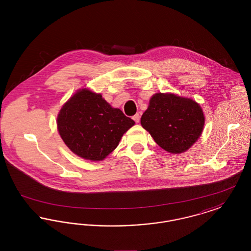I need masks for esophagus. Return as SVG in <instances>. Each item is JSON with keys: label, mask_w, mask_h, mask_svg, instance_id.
<instances>
[{"label": "esophagus", "mask_w": 251, "mask_h": 251, "mask_svg": "<svg viewBox=\"0 0 251 251\" xmlns=\"http://www.w3.org/2000/svg\"><path fill=\"white\" fill-rule=\"evenodd\" d=\"M132 120L135 121V123H138L140 121V115L139 114H135L133 117H132Z\"/></svg>", "instance_id": "34e87169"}]
</instances>
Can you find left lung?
<instances>
[{"mask_svg":"<svg viewBox=\"0 0 251 251\" xmlns=\"http://www.w3.org/2000/svg\"><path fill=\"white\" fill-rule=\"evenodd\" d=\"M141 125L162 149L180 153L199 139L204 115L200 104L191 99L157 93L142 115Z\"/></svg>","mask_w":251,"mask_h":251,"instance_id":"8db88e82","label":"left lung"}]
</instances>
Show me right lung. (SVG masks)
<instances>
[{
  "label": "right lung",
  "instance_id": "add662e5",
  "mask_svg": "<svg viewBox=\"0 0 251 251\" xmlns=\"http://www.w3.org/2000/svg\"><path fill=\"white\" fill-rule=\"evenodd\" d=\"M134 121L112 108L100 94L82 89L60 110L57 128L69 149L84 159L100 161L120 143Z\"/></svg>",
  "mask_w": 251,
  "mask_h": 251
}]
</instances>
